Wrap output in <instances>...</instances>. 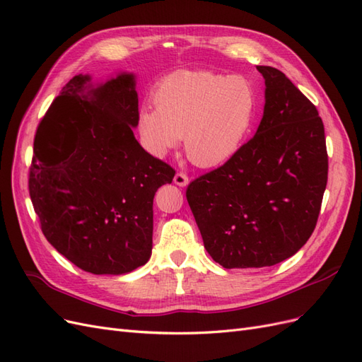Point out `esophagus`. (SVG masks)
I'll use <instances>...</instances> for the list:
<instances>
[{"mask_svg": "<svg viewBox=\"0 0 362 362\" xmlns=\"http://www.w3.org/2000/svg\"><path fill=\"white\" fill-rule=\"evenodd\" d=\"M173 182L177 184L178 187H185V185L189 184V177H187V175H185V173L178 172V173L173 177Z\"/></svg>", "mask_w": 362, "mask_h": 362, "instance_id": "esophagus-1", "label": "esophagus"}]
</instances>
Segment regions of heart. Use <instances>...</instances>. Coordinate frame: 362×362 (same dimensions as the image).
<instances>
[{
  "label": "heart",
  "mask_w": 362,
  "mask_h": 362,
  "mask_svg": "<svg viewBox=\"0 0 362 362\" xmlns=\"http://www.w3.org/2000/svg\"><path fill=\"white\" fill-rule=\"evenodd\" d=\"M152 108H141L137 131L151 156L163 158L184 137L189 160L217 168L242 148L254 124L257 95L245 76L178 71L158 83Z\"/></svg>",
  "instance_id": "obj_1"
}]
</instances>
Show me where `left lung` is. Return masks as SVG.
I'll return each mask as SVG.
<instances>
[{
	"mask_svg": "<svg viewBox=\"0 0 362 362\" xmlns=\"http://www.w3.org/2000/svg\"><path fill=\"white\" fill-rule=\"evenodd\" d=\"M257 69L266 89L255 136L187 187L204 246L225 269L267 267L293 257L314 231L327 182L317 108L286 74Z\"/></svg>",
	"mask_w": 362,
	"mask_h": 362,
	"instance_id": "1",
	"label": "left lung"
}]
</instances>
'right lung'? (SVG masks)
<instances>
[{"mask_svg": "<svg viewBox=\"0 0 362 362\" xmlns=\"http://www.w3.org/2000/svg\"><path fill=\"white\" fill-rule=\"evenodd\" d=\"M136 74H78L37 127L30 196L59 254L93 275H127L152 254L156 192L175 170L134 137Z\"/></svg>", "mask_w": 362, "mask_h": 362, "instance_id": "add662e5", "label": "right lung"}]
</instances>
